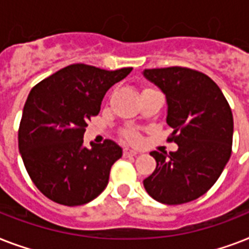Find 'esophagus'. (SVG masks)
Returning <instances> with one entry per match:
<instances>
[{
    "mask_svg": "<svg viewBox=\"0 0 249 249\" xmlns=\"http://www.w3.org/2000/svg\"><path fill=\"white\" fill-rule=\"evenodd\" d=\"M138 151L132 150V148H124V156H136Z\"/></svg>",
    "mask_w": 249,
    "mask_h": 249,
    "instance_id": "obj_1",
    "label": "esophagus"
}]
</instances>
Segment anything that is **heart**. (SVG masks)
<instances>
[{
  "label": "heart",
  "instance_id": "obj_1",
  "mask_svg": "<svg viewBox=\"0 0 249 249\" xmlns=\"http://www.w3.org/2000/svg\"><path fill=\"white\" fill-rule=\"evenodd\" d=\"M144 90H148V89H144ZM123 134H124L125 138H126L128 141H130V142H137V141L140 140V134H138V132H137L134 128H126L124 132H123Z\"/></svg>",
  "mask_w": 249,
  "mask_h": 249
}]
</instances>
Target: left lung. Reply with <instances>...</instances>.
<instances>
[{"label":"left lung","instance_id":"obj_1","mask_svg":"<svg viewBox=\"0 0 249 249\" xmlns=\"http://www.w3.org/2000/svg\"><path fill=\"white\" fill-rule=\"evenodd\" d=\"M166 99L168 138L176 152H150L156 169L143 181L148 195L168 205L183 204L204 195L231 156V108L211 77L185 67L144 70Z\"/></svg>","mask_w":249,"mask_h":249}]
</instances>
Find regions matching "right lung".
<instances>
[{
	"label": "right lung",
	"instance_id": "right-lung-1",
	"mask_svg": "<svg viewBox=\"0 0 249 249\" xmlns=\"http://www.w3.org/2000/svg\"><path fill=\"white\" fill-rule=\"evenodd\" d=\"M132 70L71 64L31 90L19 126V152L33 183L50 200L83 205L106 189L123 148L111 140L90 142L88 148L84 133L90 117L99 113L107 90Z\"/></svg>",
	"mask_w": 249,
	"mask_h": 249
}]
</instances>
